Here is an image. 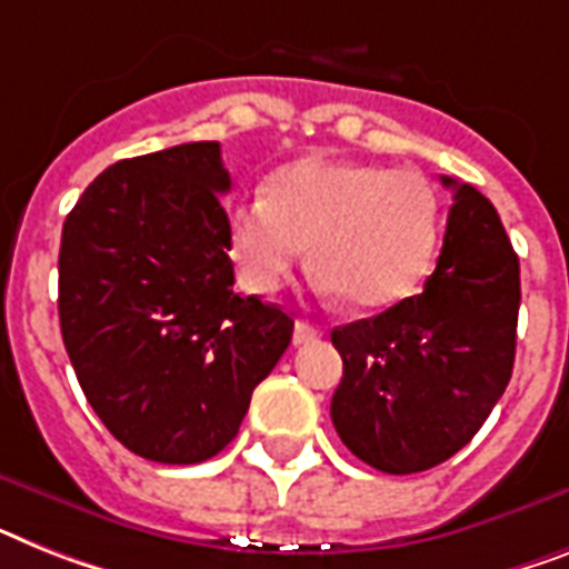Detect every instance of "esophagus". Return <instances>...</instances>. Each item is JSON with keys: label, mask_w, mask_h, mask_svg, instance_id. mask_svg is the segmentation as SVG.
I'll return each instance as SVG.
<instances>
[{"label": "esophagus", "mask_w": 569, "mask_h": 569, "mask_svg": "<svg viewBox=\"0 0 569 569\" xmlns=\"http://www.w3.org/2000/svg\"><path fill=\"white\" fill-rule=\"evenodd\" d=\"M322 337V328L319 326H311V322H305V319H299L293 328V342L296 346H305V342H313Z\"/></svg>", "instance_id": "obj_1"}]
</instances>
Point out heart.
I'll use <instances>...</instances> for the list:
<instances>
[{
  "mask_svg": "<svg viewBox=\"0 0 569 569\" xmlns=\"http://www.w3.org/2000/svg\"><path fill=\"white\" fill-rule=\"evenodd\" d=\"M439 238V197L421 173L358 159H296L267 180L264 197L227 211V250L250 293H276L311 243L319 284L358 311L410 299Z\"/></svg>",
  "mask_w": 569,
  "mask_h": 569,
  "instance_id": "heart-1",
  "label": "heart"
}]
</instances>
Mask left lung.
I'll return each instance as SVG.
<instances>
[{
    "label": "left lung",
    "instance_id": "1",
    "mask_svg": "<svg viewBox=\"0 0 569 569\" xmlns=\"http://www.w3.org/2000/svg\"><path fill=\"white\" fill-rule=\"evenodd\" d=\"M442 256L425 290L331 331L342 380L331 421L383 473H419L471 442L509 387L520 264L488 197L450 177Z\"/></svg>",
    "mask_w": 569,
    "mask_h": 569
}]
</instances>
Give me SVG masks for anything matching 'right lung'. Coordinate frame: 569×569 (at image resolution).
Listing matches in <instances>:
<instances>
[{
  "mask_svg": "<svg viewBox=\"0 0 569 569\" xmlns=\"http://www.w3.org/2000/svg\"><path fill=\"white\" fill-rule=\"evenodd\" d=\"M218 142L121 159L66 214L63 346L127 450L194 465L227 448L293 337L279 305L234 293Z\"/></svg>",
  "mask_w": 569,
  "mask_h": 569,
  "instance_id": "right-lung-1",
  "label": "right lung"
}]
</instances>
